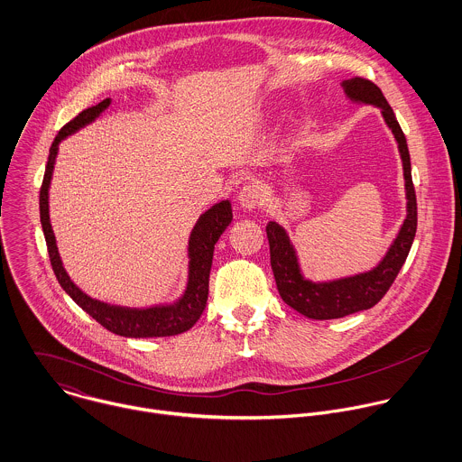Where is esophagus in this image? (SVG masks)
<instances>
[{"label": "esophagus", "mask_w": 462, "mask_h": 462, "mask_svg": "<svg viewBox=\"0 0 462 462\" xmlns=\"http://www.w3.org/2000/svg\"><path fill=\"white\" fill-rule=\"evenodd\" d=\"M239 203L246 210H254V208L264 205L266 192H264L263 185L259 184L257 180H252V182L243 185V189L239 192Z\"/></svg>", "instance_id": "34e87169"}]
</instances>
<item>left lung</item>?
<instances>
[{"label": "left lung", "instance_id": "obj_1", "mask_svg": "<svg viewBox=\"0 0 462 462\" xmlns=\"http://www.w3.org/2000/svg\"><path fill=\"white\" fill-rule=\"evenodd\" d=\"M343 89L352 101L374 105L382 110V116L391 128L402 164H403V179H405V192H407V217L391 245L385 257L380 261L376 268L371 272L354 275V277L339 278L332 282H310L303 278L296 252L289 241L285 230L275 223L270 221L266 226L268 241H270V255H272V270L277 282L278 292L282 300L298 310L300 314L310 319H336L345 318L348 314L371 309L376 305L383 294L393 285L394 278L400 273L409 250L412 246L416 226H418V205H416V192L412 185L411 175V157L405 135L394 117V112L382 91L366 79L356 77L345 80Z\"/></svg>", "mask_w": 462, "mask_h": 462}]
</instances>
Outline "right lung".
Instances as JSON below:
<instances>
[{"label": "right lung", "instance_id": "add662e5", "mask_svg": "<svg viewBox=\"0 0 462 462\" xmlns=\"http://www.w3.org/2000/svg\"><path fill=\"white\" fill-rule=\"evenodd\" d=\"M110 105V97L99 101L97 105L82 110L75 119H71L68 125L60 128L57 134L51 148L50 157L44 171V179L41 185L39 194V210H41V225L50 254V263L53 268V273L62 285V289L89 314L94 319L110 330L112 334L123 336V337H168L187 332L201 316L207 296H208V275L212 266V255H214V245L225 232V228L232 221V207L230 201H219L214 207H210L205 214L199 216L196 221L190 237H189V280L184 296L173 303V305H159L150 309H128V307H117L108 305L99 300H93L86 292H82L68 277L62 261L59 257L55 236L50 223V212H48V189L53 175L55 157L59 152V144L62 139L77 132L79 128L93 123L94 119Z\"/></svg>", "mask_w": 462, "mask_h": 462}]
</instances>
